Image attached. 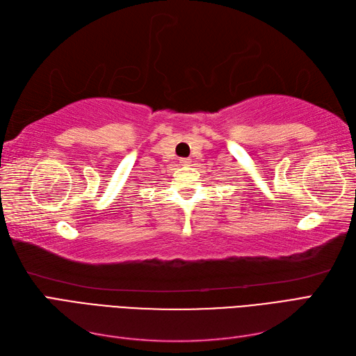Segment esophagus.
<instances>
[{
    "label": "esophagus",
    "instance_id": "1",
    "mask_svg": "<svg viewBox=\"0 0 356 356\" xmlns=\"http://www.w3.org/2000/svg\"><path fill=\"white\" fill-rule=\"evenodd\" d=\"M179 161H181V163L184 165V166H188L191 160H190V159H179Z\"/></svg>",
    "mask_w": 356,
    "mask_h": 356
}]
</instances>
